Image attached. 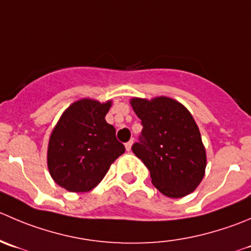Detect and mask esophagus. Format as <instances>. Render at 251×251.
<instances>
[{
    "label": "esophagus",
    "instance_id": "34e87169",
    "mask_svg": "<svg viewBox=\"0 0 251 251\" xmlns=\"http://www.w3.org/2000/svg\"><path fill=\"white\" fill-rule=\"evenodd\" d=\"M132 143H133V141H132V140L128 141L127 143H125V148H126V151H131V147H132Z\"/></svg>",
    "mask_w": 251,
    "mask_h": 251
}]
</instances>
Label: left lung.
Returning <instances> with one entry per match:
<instances>
[{
    "label": "left lung",
    "mask_w": 251,
    "mask_h": 251,
    "mask_svg": "<svg viewBox=\"0 0 251 251\" xmlns=\"http://www.w3.org/2000/svg\"><path fill=\"white\" fill-rule=\"evenodd\" d=\"M130 104L143 126L132 152L148 168L152 184L172 199L193 193L205 176L207 158L190 111L163 96L150 100L132 98Z\"/></svg>",
    "instance_id": "obj_1"
}]
</instances>
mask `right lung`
<instances>
[{"mask_svg": "<svg viewBox=\"0 0 251 251\" xmlns=\"http://www.w3.org/2000/svg\"><path fill=\"white\" fill-rule=\"evenodd\" d=\"M111 100L83 98L58 119L48 146V168L53 181L71 193L91 191L103 180L125 147L106 123Z\"/></svg>", "mask_w": 251, "mask_h": 251, "instance_id": "right-lung-1", "label": "right lung"}]
</instances>
